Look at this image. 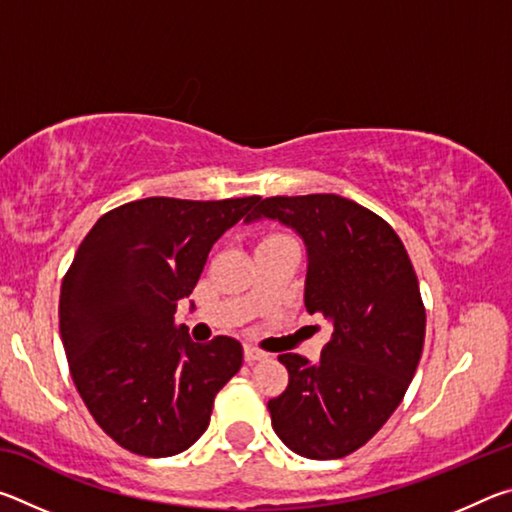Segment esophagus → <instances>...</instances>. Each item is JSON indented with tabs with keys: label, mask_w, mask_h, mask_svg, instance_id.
Masks as SVG:
<instances>
[{
	"label": "esophagus",
	"mask_w": 512,
	"mask_h": 512,
	"mask_svg": "<svg viewBox=\"0 0 512 512\" xmlns=\"http://www.w3.org/2000/svg\"><path fill=\"white\" fill-rule=\"evenodd\" d=\"M244 357H246V361H248V363H255V361H262V359H266L268 354H266V352H262V350L253 348V345H246V348H244Z\"/></svg>",
	"instance_id": "34e87169"
}]
</instances>
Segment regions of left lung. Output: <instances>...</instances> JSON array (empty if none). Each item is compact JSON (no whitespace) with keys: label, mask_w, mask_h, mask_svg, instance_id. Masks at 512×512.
I'll use <instances>...</instances> for the list:
<instances>
[{"label":"left lung","mask_w":512,"mask_h":512,"mask_svg":"<svg viewBox=\"0 0 512 512\" xmlns=\"http://www.w3.org/2000/svg\"><path fill=\"white\" fill-rule=\"evenodd\" d=\"M277 219L305 239V307L332 323L320 359L280 354L289 386L268 400L291 452L316 461L357 452L404 400L424 345L418 275L397 232L336 194L271 196L246 221Z\"/></svg>","instance_id":"8db88e82"}]
</instances>
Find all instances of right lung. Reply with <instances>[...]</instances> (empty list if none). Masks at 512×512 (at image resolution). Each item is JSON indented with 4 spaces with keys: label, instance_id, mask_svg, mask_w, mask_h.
I'll return each mask as SVG.
<instances>
[{
    "label": "right lung",
    "instance_id": "1",
    "mask_svg": "<svg viewBox=\"0 0 512 512\" xmlns=\"http://www.w3.org/2000/svg\"><path fill=\"white\" fill-rule=\"evenodd\" d=\"M257 203L142 198L103 214L76 250L60 287V339L92 418L128 452L162 458L192 447L239 372L237 339L194 343L173 314L214 241Z\"/></svg>",
    "mask_w": 512,
    "mask_h": 512
}]
</instances>
